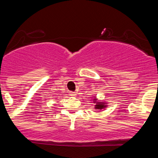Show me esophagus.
<instances>
[{"mask_svg":"<svg viewBox=\"0 0 158 158\" xmlns=\"http://www.w3.org/2000/svg\"><path fill=\"white\" fill-rule=\"evenodd\" d=\"M76 95V94L75 92H69V95H71V96H75Z\"/></svg>","mask_w":158,"mask_h":158,"instance_id":"obj_1","label":"esophagus"}]
</instances>
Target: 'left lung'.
I'll return each mask as SVG.
<instances>
[{"mask_svg":"<svg viewBox=\"0 0 158 158\" xmlns=\"http://www.w3.org/2000/svg\"><path fill=\"white\" fill-rule=\"evenodd\" d=\"M94 100H95L94 102H96L97 98H94ZM96 103L97 105L95 106V109H102L106 107V105H104V103L103 102H96Z\"/></svg>","mask_w":158,"mask_h":158,"instance_id":"8db88e82","label":"left lung"}]
</instances>
